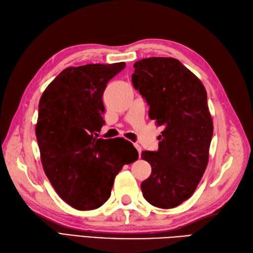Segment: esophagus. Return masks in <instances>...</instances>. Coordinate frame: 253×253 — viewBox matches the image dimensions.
<instances>
[{"instance_id":"34e87169","label":"esophagus","mask_w":253,"mask_h":253,"mask_svg":"<svg viewBox=\"0 0 253 253\" xmlns=\"http://www.w3.org/2000/svg\"><path fill=\"white\" fill-rule=\"evenodd\" d=\"M133 145H134V147H135V148H137V151H138V153H139V156L141 157V153H142V148H141V146H140L139 144H137V143H134Z\"/></svg>"}]
</instances>
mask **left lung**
Returning <instances> with one entry per match:
<instances>
[{"label":"left lung","mask_w":253,"mask_h":253,"mask_svg":"<svg viewBox=\"0 0 253 253\" xmlns=\"http://www.w3.org/2000/svg\"><path fill=\"white\" fill-rule=\"evenodd\" d=\"M131 80L150 106L148 116L164 130L157 152H142L152 173L141 184L144 199L173 209L197 189L209 163L212 121L199 78L173 57H148L133 64Z\"/></svg>","instance_id":"8db88e82"}]
</instances>
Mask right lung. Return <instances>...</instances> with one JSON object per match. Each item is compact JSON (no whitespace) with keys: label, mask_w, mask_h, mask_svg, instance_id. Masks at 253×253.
I'll list each match as a JSON object with an SVG mask.
<instances>
[{"label":"right lung","mask_w":253,"mask_h":253,"mask_svg":"<svg viewBox=\"0 0 253 253\" xmlns=\"http://www.w3.org/2000/svg\"><path fill=\"white\" fill-rule=\"evenodd\" d=\"M125 66L121 62L68 67L41 97L35 132L43 171L61 199L76 210L100 207L123 166L139 157L127 140L111 143L97 138L105 124L102 94Z\"/></svg>","instance_id":"obj_1"}]
</instances>
